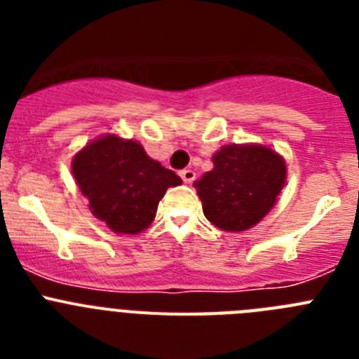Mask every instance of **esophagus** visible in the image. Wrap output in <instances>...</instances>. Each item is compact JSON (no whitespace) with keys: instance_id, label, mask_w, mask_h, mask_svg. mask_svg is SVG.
I'll return each instance as SVG.
<instances>
[{"instance_id":"obj_1","label":"esophagus","mask_w":359,"mask_h":359,"mask_svg":"<svg viewBox=\"0 0 359 359\" xmlns=\"http://www.w3.org/2000/svg\"><path fill=\"white\" fill-rule=\"evenodd\" d=\"M180 176H182L183 183H187V185H190V183L196 180V172H194V170H190V169L182 170V172H180Z\"/></svg>"}]
</instances>
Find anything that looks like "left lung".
Masks as SVG:
<instances>
[{"instance_id": "left-lung-1", "label": "left lung", "mask_w": 359, "mask_h": 359, "mask_svg": "<svg viewBox=\"0 0 359 359\" xmlns=\"http://www.w3.org/2000/svg\"><path fill=\"white\" fill-rule=\"evenodd\" d=\"M214 169L194 183L203 214L224 231L255 226L286 185V161L259 144L224 145L212 156Z\"/></svg>"}]
</instances>
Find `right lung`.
Wrapping results in <instances>:
<instances>
[{
    "label": "right lung",
    "instance_id": "add662e5",
    "mask_svg": "<svg viewBox=\"0 0 359 359\" xmlns=\"http://www.w3.org/2000/svg\"><path fill=\"white\" fill-rule=\"evenodd\" d=\"M73 177L91 214L116 233H140L154 221L158 203L182 177L147 156L138 142L104 135L73 156Z\"/></svg>",
    "mask_w": 359,
    "mask_h": 359
}]
</instances>
